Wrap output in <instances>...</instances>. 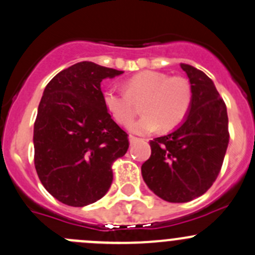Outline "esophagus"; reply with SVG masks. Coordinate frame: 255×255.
<instances>
[{
	"label": "esophagus",
	"mask_w": 255,
	"mask_h": 255,
	"mask_svg": "<svg viewBox=\"0 0 255 255\" xmlns=\"http://www.w3.org/2000/svg\"><path fill=\"white\" fill-rule=\"evenodd\" d=\"M138 140H139V138L134 137V135H129V143H130V144H134V143L138 142Z\"/></svg>",
	"instance_id": "esophagus-1"
}]
</instances>
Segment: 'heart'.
<instances>
[{"instance_id":"obj_1","label":"heart","mask_w":255,"mask_h":255,"mask_svg":"<svg viewBox=\"0 0 255 255\" xmlns=\"http://www.w3.org/2000/svg\"><path fill=\"white\" fill-rule=\"evenodd\" d=\"M125 90H106L103 103L117 122L126 123L134 116L135 103L142 101L143 115L127 125L135 134H148L159 126L162 129H173L187 118L193 101V91L187 78L169 77L157 71L137 73L127 80Z\"/></svg>"}]
</instances>
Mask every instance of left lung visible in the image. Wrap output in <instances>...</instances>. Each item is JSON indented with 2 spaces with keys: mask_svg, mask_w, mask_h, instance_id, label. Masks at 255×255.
<instances>
[{
  "mask_svg": "<svg viewBox=\"0 0 255 255\" xmlns=\"http://www.w3.org/2000/svg\"><path fill=\"white\" fill-rule=\"evenodd\" d=\"M189 78L193 101L182 125L150 140L142 177L155 196L185 203L204 194L221 172L229 143L228 115L213 81L193 66L180 63Z\"/></svg>",
  "mask_w": 255,
  "mask_h": 255,
  "instance_id": "1",
  "label": "left lung"
}]
</instances>
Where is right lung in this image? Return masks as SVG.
Returning <instances> with one entry per match:
<instances>
[{"label":"right lung","mask_w":255,"mask_h":255,"mask_svg":"<svg viewBox=\"0 0 255 255\" xmlns=\"http://www.w3.org/2000/svg\"><path fill=\"white\" fill-rule=\"evenodd\" d=\"M122 73L83 61L44 88L33 128L34 167L47 192L63 204L85 207L102 198L112 184V163L129 147L101 91L105 78Z\"/></svg>","instance_id":"add662e5"}]
</instances>
